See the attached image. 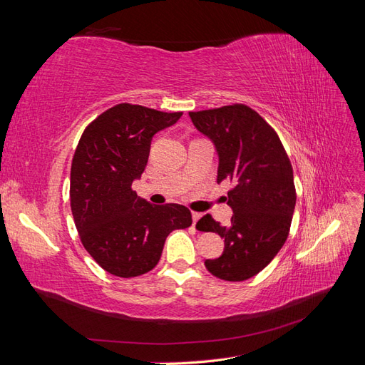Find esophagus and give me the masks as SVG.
<instances>
[{
  "label": "esophagus",
  "mask_w": 365,
  "mask_h": 365,
  "mask_svg": "<svg viewBox=\"0 0 365 365\" xmlns=\"http://www.w3.org/2000/svg\"><path fill=\"white\" fill-rule=\"evenodd\" d=\"M201 213H196V212H193L192 213V217H193V225H196V222H197V220H200L201 219Z\"/></svg>",
  "instance_id": "34e87169"
}]
</instances>
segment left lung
<instances>
[{
  "label": "left lung",
  "mask_w": 365,
  "mask_h": 365,
  "mask_svg": "<svg viewBox=\"0 0 365 365\" xmlns=\"http://www.w3.org/2000/svg\"><path fill=\"white\" fill-rule=\"evenodd\" d=\"M196 129L215 143L217 182H233L225 197L233 208L222 227L205 215L196 228L224 237V252L205 268L227 282L248 280L277 256L288 239L295 208L294 173L277 132L242 103L189 113Z\"/></svg>",
  "instance_id": "8db88e82"
}]
</instances>
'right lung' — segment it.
I'll return each mask as SVG.
<instances>
[{
	"instance_id": "obj_1",
	"label": "right lung",
	"mask_w": 365,
	"mask_h": 365,
	"mask_svg": "<svg viewBox=\"0 0 365 365\" xmlns=\"http://www.w3.org/2000/svg\"><path fill=\"white\" fill-rule=\"evenodd\" d=\"M182 113L118 103L83 130L71 163L70 201L85 250L109 274L137 277L157 267L165 237L192 225L180 204L152 205L132 190L149 158L152 137Z\"/></svg>"
}]
</instances>
